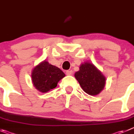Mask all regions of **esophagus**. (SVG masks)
Returning <instances> with one entry per match:
<instances>
[{"instance_id": "1", "label": "esophagus", "mask_w": 134, "mask_h": 134, "mask_svg": "<svg viewBox=\"0 0 134 134\" xmlns=\"http://www.w3.org/2000/svg\"><path fill=\"white\" fill-rule=\"evenodd\" d=\"M72 73H73V72H72L71 70H68V71H66V75H71L72 74Z\"/></svg>"}]
</instances>
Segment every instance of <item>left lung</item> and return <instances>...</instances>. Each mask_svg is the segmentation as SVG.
Listing matches in <instances>:
<instances>
[{"label":"left lung","mask_w":134,"mask_h":134,"mask_svg":"<svg viewBox=\"0 0 134 134\" xmlns=\"http://www.w3.org/2000/svg\"><path fill=\"white\" fill-rule=\"evenodd\" d=\"M75 77L83 90L90 96L99 93L105 85V76L91 63H82L79 71L75 73Z\"/></svg>","instance_id":"left-lung-1"}]
</instances>
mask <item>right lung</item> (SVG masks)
Segmentation results:
<instances>
[{
	"instance_id": "1",
	"label": "right lung",
	"mask_w": 134,
	"mask_h": 134,
	"mask_svg": "<svg viewBox=\"0 0 134 134\" xmlns=\"http://www.w3.org/2000/svg\"><path fill=\"white\" fill-rule=\"evenodd\" d=\"M65 76L56 66L49 64L46 61L36 66L31 73L33 85L38 91L46 93L55 88L58 82Z\"/></svg>"
}]
</instances>
